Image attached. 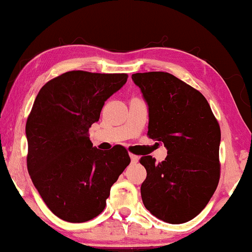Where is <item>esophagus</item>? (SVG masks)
Returning <instances> with one entry per match:
<instances>
[{
  "instance_id": "esophagus-1",
  "label": "esophagus",
  "mask_w": 252,
  "mask_h": 252,
  "mask_svg": "<svg viewBox=\"0 0 252 252\" xmlns=\"http://www.w3.org/2000/svg\"><path fill=\"white\" fill-rule=\"evenodd\" d=\"M129 157H130V160H132V163H137V161H139V156H136V155L130 154Z\"/></svg>"
}]
</instances>
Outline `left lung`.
<instances>
[{
  "label": "left lung",
  "instance_id": "obj_1",
  "mask_svg": "<svg viewBox=\"0 0 252 252\" xmlns=\"http://www.w3.org/2000/svg\"><path fill=\"white\" fill-rule=\"evenodd\" d=\"M132 79L149 109L148 136L167 149L161 163L141 157L147 170L143 204L165 222H187L205 208L218 186L219 124L204 96L173 74L146 72Z\"/></svg>",
  "mask_w": 252,
  "mask_h": 252
}]
</instances>
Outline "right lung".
<instances>
[{"mask_svg": "<svg viewBox=\"0 0 252 252\" xmlns=\"http://www.w3.org/2000/svg\"><path fill=\"white\" fill-rule=\"evenodd\" d=\"M127 78L70 71L48 81L34 101L26 122L27 170L43 202L65 221L97 217L111 186L130 163L123 146L103 151L89 140L104 102Z\"/></svg>", "mask_w": 252, "mask_h": 252, "instance_id": "1", "label": "right lung"}]
</instances>
